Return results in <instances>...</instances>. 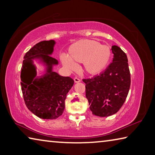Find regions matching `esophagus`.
<instances>
[{
  "label": "esophagus",
  "mask_w": 155,
  "mask_h": 155,
  "mask_svg": "<svg viewBox=\"0 0 155 155\" xmlns=\"http://www.w3.org/2000/svg\"><path fill=\"white\" fill-rule=\"evenodd\" d=\"M74 81L75 83H79V82H81V80L79 79V78H74Z\"/></svg>",
  "instance_id": "obj_1"
}]
</instances>
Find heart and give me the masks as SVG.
<instances>
[{
	"mask_svg": "<svg viewBox=\"0 0 155 155\" xmlns=\"http://www.w3.org/2000/svg\"><path fill=\"white\" fill-rule=\"evenodd\" d=\"M112 52L110 47L92 40H81L68 49V55L60 56L61 64L70 71L77 70L76 63L83 64V70L89 75L103 72L111 61Z\"/></svg>",
	"mask_w": 155,
	"mask_h": 155,
	"instance_id": "b5f03b06",
	"label": "heart"
}]
</instances>
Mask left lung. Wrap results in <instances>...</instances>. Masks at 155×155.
Wrapping results in <instances>:
<instances>
[{
	"mask_svg": "<svg viewBox=\"0 0 155 155\" xmlns=\"http://www.w3.org/2000/svg\"><path fill=\"white\" fill-rule=\"evenodd\" d=\"M114 59L107 69L99 75L83 79L86 98L93 115L108 117L119 111L128 96L130 74L125 52L113 46Z\"/></svg>",
	"mask_w": 155,
	"mask_h": 155,
	"instance_id": "8db88e82",
	"label": "left lung"
}]
</instances>
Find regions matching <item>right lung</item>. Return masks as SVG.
<instances>
[{"label":"right lung","instance_id":"right-lung-1","mask_svg":"<svg viewBox=\"0 0 155 155\" xmlns=\"http://www.w3.org/2000/svg\"><path fill=\"white\" fill-rule=\"evenodd\" d=\"M55 41H42L25 54L21 68V89L25 103L29 111L41 119L53 120L61 115L65 109L67 94L74 85V80L52 71L58 61L51 55ZM40 59L47 66L46 73L36 77L32 60Z\"/></svg>","mask_w":155,"mask_h":155}]
</instances>
